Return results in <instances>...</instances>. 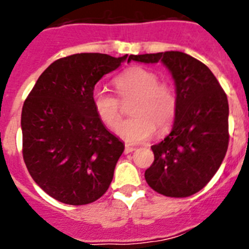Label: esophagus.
Wrapping results in <instances>:
<instances>
[{
    "label": "esophagus",
    "instance_id": "34e87169",
    "mask_svg": "<svg viewBox=\"0 0 249 249\" xmlns=\"http://www.w3.org/2000/svg\"><path fill=\"white\" fill-rule=\"evenodd\" d=\"M136 149V147H133V146H129V144H126V146H124V153H131V152H133Z\"/></svg>",
    "mask_w": 249,
    "mask_h": 249
}]
</instances>
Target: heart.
Returning a JSON list of instances; mask_svg holds the SVG:
<instances>
[{
  "label": "heart",
  "instance_id": "b5f03b06",
  "mask_svg": "<svg viewBox=\"0 0 249 249\" xmlns=\"http://www.w3.org/2000/svg\"><path fill=\"white\" fill-rule=\"evenodd\" d=\"M121 101L133 97L129 105L132 117L117 127V135L128 143H140L155 135L156 127L163 132L172 126L178 108L177 94L167 83H160L155 72L143 67H131L113 80ZM94 113L108 128H114L121 120V105L117 98L103 89L91 94Z\"/></svg>",
  "mask_w": 249,
  "mask_h": 249
}]
</instances>
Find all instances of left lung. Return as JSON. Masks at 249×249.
<instances>
[{
	"mask_svg": "<svg viewBox=\"0 0 249 249\" xmlns=\"http://www.w3.org/2000/svg\"><path fill=\"white\" fill-rule=\"evenodd\" d=\"M162 62L176 85L178 108L172 131L151 147L148 186L167 197H188L215 175L228 148V100L211 70L179 51L131 54L128 62Z\"/></svg>",
	"mask_w": 249,
	"mask_h": 249,
	"instance_id": "8db88e82",
	"label": "left lung"
}]
</instances>
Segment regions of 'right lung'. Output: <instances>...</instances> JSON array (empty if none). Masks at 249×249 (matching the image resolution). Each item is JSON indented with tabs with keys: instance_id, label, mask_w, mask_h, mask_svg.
Listing matches in <instances>:
<instances>
[{
	"instance_id": "1",
	"label": "right lung",
	"mask_w": 249,
	"mask_h": 249,
	"mask_svg": "<svg viewBox=\"0 0 249 249\" xmlns=\"http://www.w3.org/2000/svg\"><path fill=\"white\" fill-rule=\"evenodd\" d=\"M126 58L103 53L59 58L26 98L21 114L23 160L52 198L82 206L108 190L124 144L96 116L91 94L96 83Z\"/></svg>"
}]
</instances>
